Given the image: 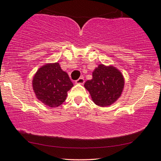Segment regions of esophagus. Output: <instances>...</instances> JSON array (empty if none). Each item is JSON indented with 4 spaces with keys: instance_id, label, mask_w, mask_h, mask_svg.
<instances>
[{
    "instance_id": "esophagus-1",
    "label": "esophagus",
    "mask_w": 161,
    "mask_h": 161,
    "mask_svg": "<svg viewBox=\"0 0 161 161\" xmlns=\"http://www.w3.org/2000/svg\"><path fill=\"white\" fill-rule=\"evenodd\" d=\"M76 84H81V85H83V84L85 83V79L82 78V77L78 79L77 80H76Z\"/></svg>"
}]
</instances>
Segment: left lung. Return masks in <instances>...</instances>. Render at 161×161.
Masks as SVG:
<instances>
[{"label": "left lung", "mask_w": 161, "mask_h": 161, "mask_svg": "<svg viewBox=\"0 0 161 161\" xmlns=\"http://www.w3.org/2000/svg\"><path fill=\"white\" fill-rule=\"evenodd\" d=\"M124 87L122 74L113 66L100 64L92 72V79L85 83L92 101L96 105L108 106L121 96Z\"/></svg>", "instance_id": "8db88e82"}]
</instances>
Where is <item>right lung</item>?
I'll list each match as a JSON object with an SVG mask.
<instances>
[{
    "label": "right lung",
    "instance_id": "1",
    "mask_svg": "<svg viewBox=\"0 0 161 161\" xmlns=\"http://www.w3.org/2000/svg\"><path fill=\"white\" fill-rule=\"evenodd\" d=\"M74 85L59 63L40 68L33 80V88L38 100L49 107H58L65 101L67 92Z\"/></svg>",
    "mask_w": 161,
    "mask_h": 161
}]
</instances>
